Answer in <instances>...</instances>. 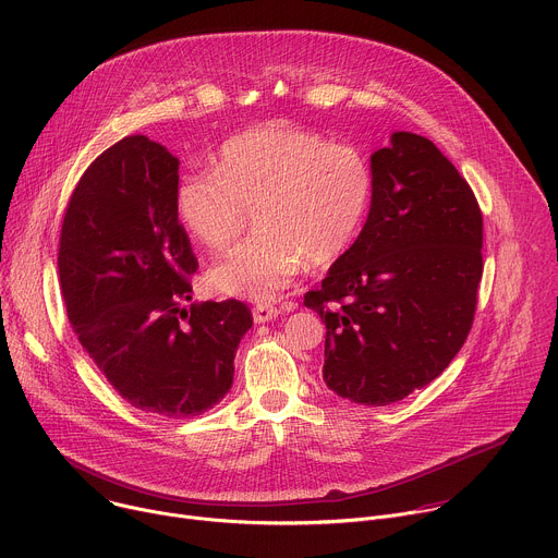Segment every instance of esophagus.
Wrapping results in <instances>:
<instances>
[{
	"instance_id": "obj_1",
	"label": "esophagus",
	"mask_w": 558,
	"mask_h": 558,
	"mask_svg": "<svg viewBox=\"0 0 558 558\" xmlns=\"http://www.w3.org/2000/svg\"><path fill=\"white\" fill-rule=\"evenodd\" d=\"M280 315V308L274 306V304H256L254 306V323L260 325V323H269V320H276V317Z\"/></svg>"
}]
</instances>
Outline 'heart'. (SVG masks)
Returning <instances> with one entry per match:
<instances>
[{
  "instance_id": "obj_1",
  "label": "heart",
  "mask_w": 558,
  "mask_h": 558,
  "mask_svg": "<svg viewBox=\"0 0 558 558\" xmlns=\"http://www.w3.org/2000/svg\"><path fill=\"white\" fill-rule=\"evenodd\" d=\"M373 196L366 158L351 145L295 125H260L231 136L216 170H196L177 187L185 231L220 252L241 235L250 209L258 233L209 271L218 293L276 300L304 263H336L355 241Z\"/></svg>"
}]
</instances>
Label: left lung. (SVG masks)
Masks as SVG:
<instances>
[{
  "label": "left lung",
  "instance_id": "left-lung-1",
  "mask_svg": "<svg viewBox=\"0 0 558 558\" xmlns=\"http://www.w3.org/2000/svg\"><path fill=\"white\" fill-rule=\"evenodd\" d=\"M371 174L357 241L304 293V306L327 325V386L386 407L430 384L463 347L484 274V218L426 136L395 132L371 156Z\"/></svg>",
  "mask_w": 558,
  "mask_h": 558
}]
</instances>
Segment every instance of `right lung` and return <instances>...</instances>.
Listing matches in <instances>:
<instances>
[{"mask_svg":"<svg viewBox=\"0 0 558 558\" xmlns=\"http://www.w3.org/2000/svg\"><path fill=\"white\" fill-rule=\"evenodd\" d=\"M179 158L125 136L78 179L61 225L59 280L78 342L128 404L161 417L214 409L254 317L245 302L190 308L198 269L177 214Z\"/></svg>","mask_w":558,"mask_h":558,"instance_id":"obj_1","label":"right lung"}]
</instances>
